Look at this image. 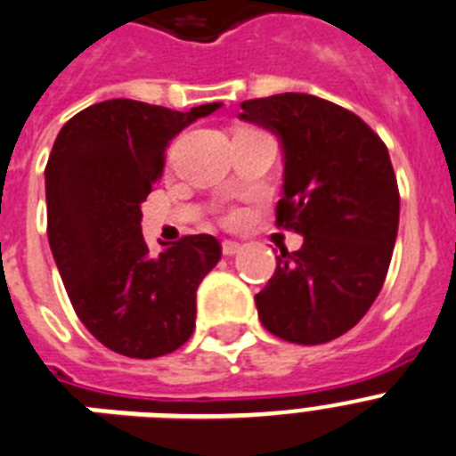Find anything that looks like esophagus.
Listing matches in <instances>:
<instances>
[{
	"label": "esophagus",
	"mask_w": 456,
	"mask_h": 456,
	"mask_svg": "<svg viewBox=\"0 0 456 456\" xmlns=\"http://www.w3.org/2000/svg\"><path fill=\"white\" fill-rule=\"evenodd\" d=\"M240 248H243V245L236 243V240H223V255H224V256L239 255Z\"/></svg>",
	"instance_id": "esophagus-1"
}]
</instances>
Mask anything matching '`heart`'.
I'll return each mask as SVG.
<instances>
[{
  "instance_id": "obj_1",
  "label": "heart",
  "mask_w": 456,
  "mask_h": 456,
  "mask_svg": "<svg viewBox=\"0 0 456 456\" xmlns=\"http://www.w3.org/2000/svg\"><path fill=\"white\" fill-rule=\"evenodd\" d=\"M223 220H224V223H227V224H236V223H240V220H243V213H240L239 208H233V211L224 213Z\"/></svg>"
}]
</instances>
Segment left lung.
<instances>
[{"instance_id":"left-lung-1","label":"left lung","mask_w":456,"mask_h":456,"mask_svg":"<svg viewBox=\"0 0 456 456\" xmlns=\"http://www.w3.org/2000/svg\"><path fill=\"white\" fill-rule=\"evenodd\" d=\"M240 108V118L282 140L275 224L303 233V248H284L255 296L259 319L287 342H330L367 314L386 282L399 227L393 162L358 114L323 98L277 94Z\"/></svg>"}]
</instances>
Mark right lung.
Segmentation results:
<instances>
[{"mask_svg":"<svg viewBox=\"0 0 456 456\" xmlns=\"http://www.w3.org/2000/svg\"><path fill=\"white\" fill-rule=\"evenodd\" d=\"M217 108L96 102L59 130L47 158V239L66 294L86 330L128 358H158L188 342L197 287L223 255L208 233L149 255L140 208L169 142Z\"/></svg>","mask_w":456,"mask_h":456,"instance_id":"obj_1","label":"right lung"}]
</instances>
